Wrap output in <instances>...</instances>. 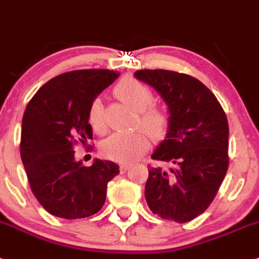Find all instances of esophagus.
<instances>
[{
  "instance_id": "1",
  "label": "esophagus",
  "mask_w": 259,
  "mask_h": 259,
  "mask_svg": "<svg viewBox=\"0 0 259 259\" xmlns=\"http://www.w3.org/2000/svg\"><path fill=\"white\" fill-rule=\"evenodd\" d=\"M129 168H130V164L122 163V164H121V165H120L121 173H125V172H126V170H129Z\"/></svg>"
}]
</instances>
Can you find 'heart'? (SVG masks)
Segmentation results:
<instances>
[{"instance_id": "obj_1", "label": "heart", "mask_w": 259, "mask_h": 259, "mask_svg": "<svg viewBox=\"0 0 259 259\" xmlns=\"http://www.w3.org/2000/svg\"><path fill=\"white\" fill-rule=\"evenodd\" d=\"M114 95L120 102L138 113L137 129L145 130L154 141H163L168 136L172 123L169 113L161 108L151 107L155 102V95L145 83L136 79H123L114 87ZM89 122L96 133H104L107 130V117L100 99H95L90 105ZM145 133L112 134L100 146L102 154L120 163H132L142 156L148 148L150 141Z\"/></svg>"}]
</instances>
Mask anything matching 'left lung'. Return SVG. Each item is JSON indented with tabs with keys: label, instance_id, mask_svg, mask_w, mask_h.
Returning <instances> with one entry per match:
<instances>
[{
	"label": "left lung",
	"instance_id": "obj_1",
	"mask_svg": "<svg viewBox=\"0 0 259 259\" xmlns=\"http://www.w3.org/2000/svg\"><path fill=\"white\" fill-rule=\"evenodd\" d=\"M134 75L160 94L172 120L151 157L173 167H148L146 201L157 217L186 223L207 210L226 177L227 116L215 95L194 76L163 69Z\"/></svg>",
	"mask_w": 259,
	"mask_h": 259
}]
</instances>
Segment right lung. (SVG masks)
Segmentation results:
<instances>
[{
    "mask_svg": "<svg viewBox=\"0 0 259 259\" xmlns=\"http://www.w3.org/2000/svg\"><path fill=\"white\" fill-rule=\"evenodd\" d=\"M118 75L107 69L67 71L48 80L27 104L21 157L33 195L55 217L82 219L96 213L108 183L120 173L113 161L96 159L83 167L74 160V147L92 139L90 105Z\"/></svg>",
    "mask_w": 259,
    "mask_h": 259,
    "instance_id": "right-lung-1",
    "label": "right lung"
}]
</instances>
